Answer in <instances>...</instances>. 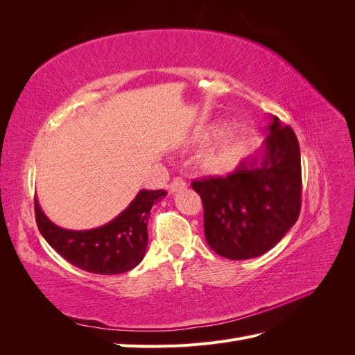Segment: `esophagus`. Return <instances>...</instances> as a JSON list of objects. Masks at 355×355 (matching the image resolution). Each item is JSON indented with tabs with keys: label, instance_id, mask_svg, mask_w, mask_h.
Masks as SVG:
<instances>
[{
	"label": "esophagus",
	"instance_id": "1",
	"mask_svg": "<svg viewBox=\"0 0 355 355\" xmlns=\"http://www.w3.org/2000/svg\"><path fill=\"white\" fill-rule=\"evenodd\" d=\"M185 188H187V182L184 179H180V178H176V179L171 180V184L168 187L171 194H175V192H179V191L185 189Z\"/></svg>",
	"mask_w": 355,
	"mask_h": 355
}]
</instances>
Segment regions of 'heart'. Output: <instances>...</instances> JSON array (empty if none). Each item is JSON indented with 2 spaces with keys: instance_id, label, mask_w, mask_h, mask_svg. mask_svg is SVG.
Masks as SVG:
<instances>
[{
  "instance_id": "obj_1",
  "label": "heart",
  "mask_w": 355,
  "mask_h": 355,
  "mask_svg": "<svg viewBox=\"0 0 355 355\" xmlns=\"http://www.w3.org/2000/svg\"><path fill=\"white\" fill-rule=\"evenodd\" d=\"M244 144L245 136L241 128H225L206 148L201 149L197 157L198 167L209 175L225 173L239 161Z\"/></svg>"
}]
</instances>
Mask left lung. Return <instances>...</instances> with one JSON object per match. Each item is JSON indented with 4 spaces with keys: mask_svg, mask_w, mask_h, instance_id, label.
I'll return each instance as SVG.
<instances>
[{
    "mask_svg": "<svg viewBox=\"0 0 355 355\" xmlns=\"http://www.w3.org/2000/svg\"><path fill=\"white\" fill-rule=\"evenodd\" d=\"M204 207L210 249L232 261L257 257L296 223L302 197L300 151L295 132L271 116L254 157L225 178L192 182Z\"/></svg>",
    "mask_w": 355,
    "mask_h": 355,
    "instance_id": "obj_1",
    "label": "left lung"
}]
</instances>
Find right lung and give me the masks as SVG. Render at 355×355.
I'll return each mask as SVG.
<instances>
[{
	"label": "right lung",
	"mask_w": 355,
	"mask_h": 355,
	"mask_svg": "<svg viewBox=\"0 0 355 355\" xmlns=\"http://www.w3.org/2000/svg\"><path fill=\"white\" fill-rule=\"evenodd\" d=\"M166 196L163 189L139 191L115 219L87 231L58 227L46 216L35 197V219L42 237L73 266L93 274H123L142 262L148 245L149 211Z\"/></svg>",
	"instance_id": "obj_1"
}]
</instances>
